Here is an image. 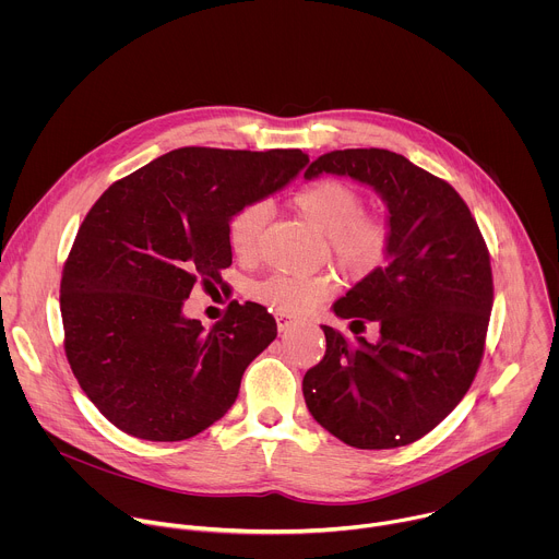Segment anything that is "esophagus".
<instances>
[{
  "label": "esophagus",
  "instance_id": "esophagus-1",
  "mask_svg": "<svg viewBox=\"0 0 559 559\" xmlns=\"http://www.w3.org/2000/svg\"><path fill=\"white\" fill-rule=\"evenodd\" d=\"M294 323H296V318H294V316H287V313H276V328H278V332H285V330H289Z\"/></svg>",
  "mask_w": 559,
  "mask_h": 559
}]
</instances>
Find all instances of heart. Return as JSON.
Here are the masks:
<instances>
[{"instance_id": "obj_1", "label": "heart", "mask_w": 559, "mask_h": 559, "mask_svg": "<svg viewBox=\"0 0 559 559\" xmlns=\"http://www.w3.org/2000/svg\"><path fill=\"white\" fill-rule=\"evenodd\" d=\"M300 214L328 236L332 259L354 278H365L376 272L389 248V225L378 216L360 214L362 201L358 192L341 181L313 183L296 194ZM272 214L265 199L250 201L238 207L227 225V238L234 254L250 259L259 250L263 227ZM336 289L332 274L294 276L272 274L252 285V296L278 313L296 316L311 311Z\"/></svg>"}]
</instances>
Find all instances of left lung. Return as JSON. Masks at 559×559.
I'll list each match as a JSON object with an SVG mask.
<instances>
[{"label":"left lung","instance_id":"obj_1","mask_svg":"<svg viewBox=\"0 0 559 559\" xmlns=\"http://www.w3.org/2000/svg\"><path fill=\"white\" fill-rule=\"evenodd\" d=\"M349 177L386 207L382 267L334 302L352 332L376 323L380 336L347 343L323 325L328 352L302 378L313 420L356 449L416 442L468 391L483 360L493 305L491 261L466 203L442 179L403 154L378 147L336 150L305 179Z\"/></svg>","mask_w":559,"mask_h":559}]
</instances>
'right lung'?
Here are the masks:
<instances>
[{
	"mask_svg": "<svg viewBox=\"0 0 559 559\" xmlns=\"http://www.w3.org/2000/svg\"><path fill=\"white\" fill-rule=\"evenodd\" d=\"M300 150L179 147L112 183L63 265L66 356L93 405L121 431L188 440L234 405L248 365L276 338L257 302L205 330L183 313L197 281L231 265L234 212L283 190Z\"/></svg>",
	"mask_w": 559,
	"mask_h": 559,
	"instance_id": "obj_1",
	"label": "right lung"
}]
</instances>
